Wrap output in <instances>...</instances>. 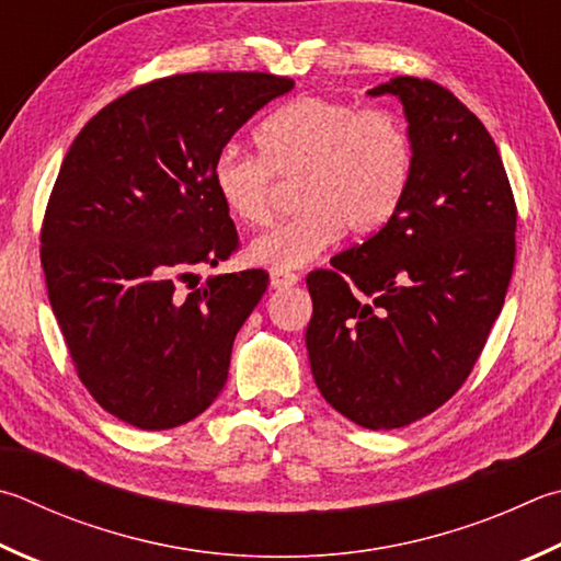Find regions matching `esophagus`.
Here are the masks:
<instances>
[{"instance_id": "34e87169", "label": "esophagus", "mask_w": 561, "mask_h": 561, "mask_svg": "<svg viewBox=\"0 0 561 561\" xmlns=\"http://www.w3.org/2000/svg\"><path fill=\"white\" fill-rule=\"evenodd\" d=\"M299 282V274L287 272V270H272L270 274V284L274 289H289Z\"/></svg>"}]
</instances>
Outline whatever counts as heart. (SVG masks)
Listing matches in <instances>:
<instances>
[{
	"label": "heart",
	"instance_id": "obj_1",
	"mask_svg": "<svg viewBox=\"0 0 561 561\" xmlns=\"http://www.w3.org/2000/svg\"><path fill=\"white\" fill-rule=\"evenodd\" d=\"M257 147L260 154L220 149L210 179L230 216L252 228L274 216V176L299 179V216L250 248V257L272 270L304 267L343 230L353 238L382 230L402 206L414 167L400 117L316 95L274 110L257 129Z\"/></svg>",
	"mask_w": 561,
	"mask_h": 561
}]
</instances>
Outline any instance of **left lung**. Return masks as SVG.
Listing matches in <instances>:
<instances>
[{
	"instance_id": "8db88e82",
	"label": "left lung",
	"mask_w": 561,
	"mask_h": 561,
	"mask_svg": "<svg viewBox=\"0 0 561 561\" xmlns=\"http://www.w3.org/2000/svg\"><path fill=\"white\" fill-rule=\"evenodd\" d=\"M394 95L414 167L392 220L313 270L307 351L323 400L365 430H400L451 400L473 370L515 267L517 208L483 122L412 76Z\"/></svg>"
}]
</instances>
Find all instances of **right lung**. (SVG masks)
Here are the masks:
<instances>
[{"label": "right lung", "mask_w": 561, "mask_h": 561, "mask_svg": "<svg viewBox=\"0 0 561 561\" xmlns=\"http://www.w3.org/2000/svg\"><path fill=\"white\" fill-rule=\"evenodd\" d=\"M291 88L270 73L151 80L100 110L60 164L41 226L50 309L80 382L137 430L191 422L228 380L270 274H218L186 297L176 282L238 250L213 159Z\"/></svg>", "instance_id": "1"}]
</instances>
